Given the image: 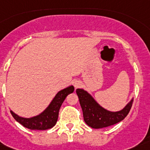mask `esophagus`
I'll return each instance as SVG.
<instances>
[{"label":"esophagus","mask_w":150,"mask_h":150,"mask_svg":"<svg viewBox=\"0 0 150 150\" xmlns=\"http://www.w3.org/2000/svg\"><path fill=\"white\" fill-rule=\"evenodd\" d=\"M81 85V82L80 81H74V86L75 88H78Z\"/></svg>","instance_id":"1"}]
</instances>
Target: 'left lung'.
I'll return each instance as SVG.
<instances>
[{
	"mask_svg": "<svg viewBox=\"0 0 150 150\" xmlns=\"http://www.w3.org/2000/svg\"><path fill=\"white\" fill-rule=\"evenodd\" d=\"M76 92L83 111L84 122L96 129L109 127L123 120L128 114L134 99L132 98L121 110L112 112L99 105L91 94L82 88H77Z\"/></svg>",
	"mask_w": 150,
	"mask_h": 150,
	"instance_id": "obj_1",
	"label": "left lung"
}]
</instances>
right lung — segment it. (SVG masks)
<instances>
[{
    "label": "right lung",
    "instance_id": "right-lung-1",
    "mask_svg": "<svg viewBox=\"0 0 150 150\" xmlns=\"http://www.w3.org/2000/svg\"><path fill=\"white\" fill-rule=\"evenodd\" d=\"M74 91V87L70 85L67 88L59 91L55 95L52 102L47 105L40 114L34 117H23L18 116L16 113L10 110L12 117L15 118L17 122L23 125V127H26L30 130H47L54 127L57 122L59 117V109L61 107L62 103L64 102L65 98L69 94L73 93Z\"/></svg>",
    "mask_w": 150,
    "mask_h": 150
}]
</instances>
